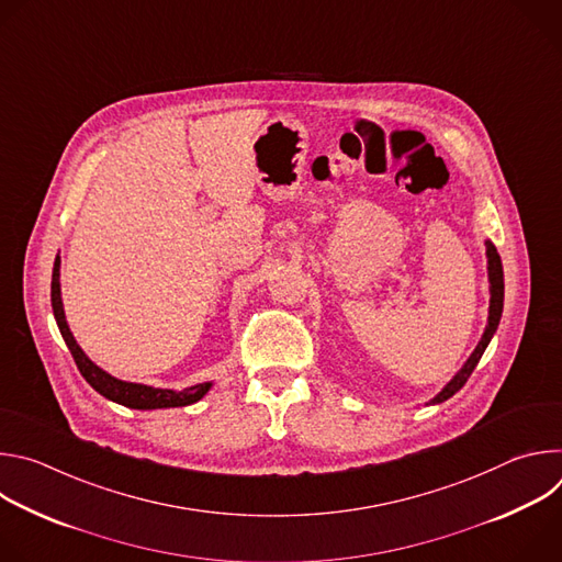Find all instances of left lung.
<instances>
[{"label":"left lung","instance_id":"obj_1","mask_svg":"<svg viewBox=\"0 0 562 562\" xmlns=\"http://www.w3.org/2000/svg\"><path fill=\"white\" fill-rule=\"evenodd\" d=\"M485 251H487V280H490V315H487V325L483 331V338L475 345V349L471 351V356L467 358V362L460 367V371L429 400L427 405H440L445 400H449L456 391L462 389V384L467 382V378L471 375V371L475 369V364L483 358L485 349L490 347L498 325H501V315H503V302H505V276H503V262L501 256L494 247L492 239H485Z\"/></svg>","mask_w":562,"mask_h":562}]
</instances>
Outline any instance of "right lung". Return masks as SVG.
Wrapping results in <instances>:
<instances>
[{
    "mask_svg": "<svg viewBox=\"0 0 562 562\" xmlns=\"http://www.w3.org/2000/svg\"><path fill=\"white\" fill-rule=\"evenodd\" d=\"M59 254L53 265V280H50V304H53V315L55 323L59 327V334L79 369V373L85 375V380L104 397L113 400V403L128 407V409H139V412H150V409H169V407H189L198 400H202L211 389L213 380L209 382H198L184 389H167V386H150L142 382H128L111 375L102 367H98L85 351L77 345L72 338L66 315H64V302H61V286H59Z\"/></svg>",
    "mask_w": 562,
    "mask_h": 562,
    "instance_id": "add662e5",
    "label": "right lung"
}]
</instances>
